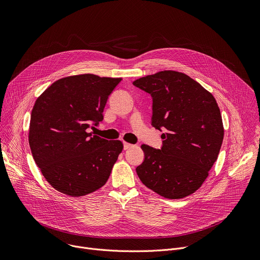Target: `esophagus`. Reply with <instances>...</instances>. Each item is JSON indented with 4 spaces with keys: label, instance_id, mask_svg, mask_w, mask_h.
Masks as SVG:
<instances>
[{
    "label": "esophagus",
    "instance_id": "obj_1",
    "mask_svg": "<svg viewBox=\"0 0 260 260\" xmlns=\"http://www.w3.org/2000/svg\"><path fill=\"white\" fill-rule=\"evenodd\" d=\"M134 145H132V144H129V143H123V149L124 150H127V149H129V148H132Z\"/></svg>",
    "mask_w": 260,
    "mask_h": 260
}]
</instances>
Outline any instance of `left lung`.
Segmentation results:
<instances>
[{
    "mask_svg": "<svg viewBox=\"0 0 260 260\" xmlns=\"http://www.w3.org/2000/svg\"><path fill=\"white\" fill-rule=\"evenodd\" d=\"M152 96L151 124L166 133L162 147L143 144L137 167L142 183L159 196L178 200L196 192L217 160L224 129L215 98L176 71H161L133 82Z\"/></svg>",
    "mask_w": 260,
    "mask_h": 260,
    "instance_id": "1",
    "label": "left lung"
}]
</instances>
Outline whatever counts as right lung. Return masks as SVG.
<instances>
[{
	"label": "right lung",
	"mask_w": 260,
	"mask_h": 260,
	"mask_svg": "<svg viewBox=\"0 0 260 260\" xmlns=\"http://www.w3.org/2000/svg\"><path fill=\"white\" fill-rule=\"evenodd\" d=\"M120 81L93 74L69 76L37 99L28 143L35 162L57 191L78 198L109 179L123 145L92 135L89 128L103 120L107 100Z\"/></svg>",
	"instance_id": "obj_1"
}]
</instances>
